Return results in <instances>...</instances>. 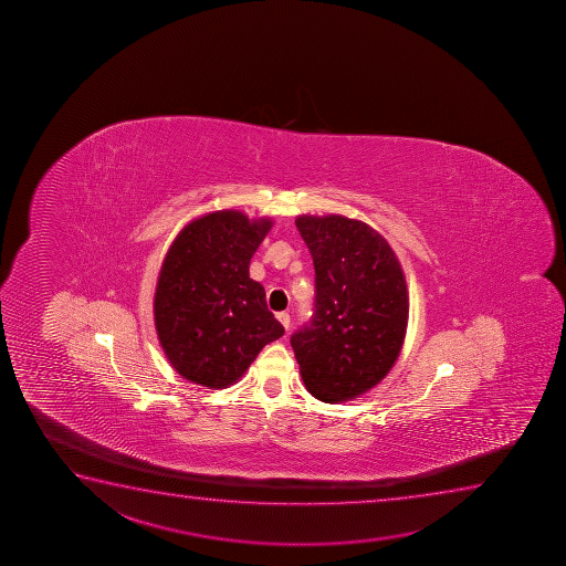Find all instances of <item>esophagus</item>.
Here are the masks:
<instances>
[{
	"mask_svg": "<svg viewBox=\"0 0 566 566\" xmlns=\"http://www.w3.org/2000/svg\"><path fill=\"white\" fill-rule=\"evenodd\" d=\"M276 318H279V322L280 324H282V326L286 327V329H290V322H292V318H290V314L279 313L276 314Z\"/></svg>",
	"mask_w": 566,
	"mask_h": 566,
	"instance_id": "1",
	"label": "esophagus"
}]
</instances>
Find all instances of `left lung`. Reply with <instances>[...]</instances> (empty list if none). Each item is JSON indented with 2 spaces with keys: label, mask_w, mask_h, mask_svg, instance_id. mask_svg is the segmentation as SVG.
Here are the masks:
<instances>
[{
  "label": "left lung",
  "mask_w": 566,
  "mask_h": 566,
  "mask_svg": "<svg viewBox=\"0 0 566 566\" xmlns=\"http://www.w3.org/2000/svg\"><path fill=\"white\" fill-rule=\"evenodd\" d=\"M316 273L314 314L292 335L306 390L326 403L354 399L392 369L409 318L406 276L390 244L345 216L295 220Z\"/></svg>",
  "instance_id": "obj_1"
}]
</instances>
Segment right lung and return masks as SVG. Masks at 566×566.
<instances>
[{"label":"right lung","instance_id":"1","mask_svg":"<svg viewBox=\"0 0 566 566\" xmlns=\"http://www.w3.org/2000/svg\"><path fill=\"white\" fill-rule=\"evenodd\" d=\"M271 227L269 218L220 210L187 223L168 248L155 290V329L184 379L234 385L261 348L284 335L248 271Z\"/></svg>","mask_w":566,"mask_h":566}]
</instances>
